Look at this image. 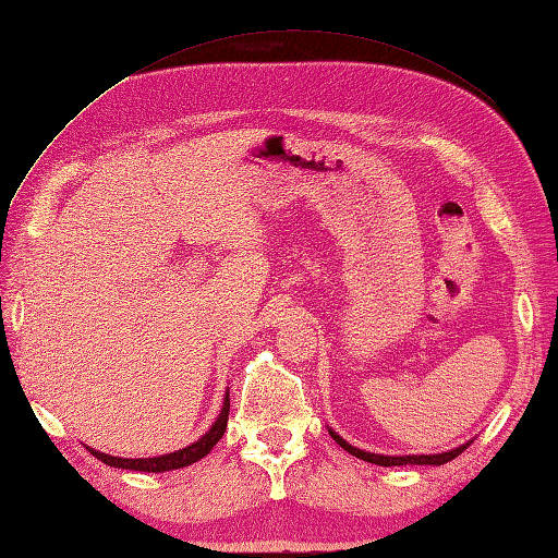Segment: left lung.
Wrapping results in <instances>:
<instances>
[{"instance_id": "left-lung-1", "label": "left lung", "mask_w": 558, "mask_h": 558, "mask_svg": "<svg viewBox=\"0 0 558 558\" xmlns=\"http://www.w3.org/2000/svg\"><path fill=\"white\" fill-rule=\"evenodd\" d=\"M328 432H330V436H333V441L340 444L342 450H348L350 456L366 460V462H374V465H384V468H393V465H444V462L458 458L462 450L470 446V441H468V444H462L453 450H446V453H434V456H381V453H369V450H362L357 446L348 444L345 438L336 434L333 429H328Z\"/></svg>"}]
</instances>
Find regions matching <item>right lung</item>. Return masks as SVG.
<instances>
[{
	"label": "right lung",
	"instance_id": "add662e5",
	"mask_svg": "<svg viewBox=\"0 0 558 558\" xmlns=\"http://www.w3.org/2000/svg\"><path fill=\"white\" fill-rule=\"evenodd\" d=\"M228 414H230V390L225 393V400H222V410L218 414V420L213 422L210 429L198 438V441H194L192 446H186L182 450H174V453H165V456H158V458H117V456H108V453H100V450H93L88 448L93 456H96L98 460H102L105 465L110 468H122V470H138V472H168V470H180V468H186L192 465V462L201 460L204 456L210 453V448L216 446L225 429H228Z\"/></svg>",
	"mask_w": 558,
	"mask_h": 558
}]
</instances>
